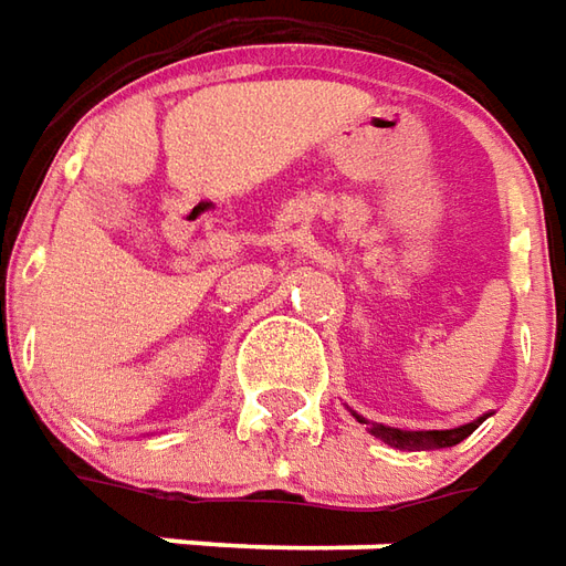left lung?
Wrapping results in <instances>:
<instances>
[{"label": "left lung", "instance_id": "8db88e82", "mask_svg": "<svg viewBox=\"0 0 566 566\" xmlns=\"http://www.w3.org/2000/svg\"><path fill=\"white\" fill-rule=\"evenodd\" d=\"M355 420L367 422L365 417L355 413ZM370 426V434L386 441L389 448L398 450H438V448H453L460 444L462 438L475 432L481 420L465 422V426H457V429H429V432H407V429H392V426H382V422H367Z\"/></svg>", "mask_w": 566, "mask_h": 566}]
</instances>
